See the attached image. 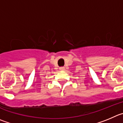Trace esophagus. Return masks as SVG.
Here are the masks:
<instances>
[{
	"instance_id": "obj_1",
	"label": "esophagus",
	"mask_w": 123,
	"mask_h": 123,
	"mask_svg": "<svg viewBox=\"0 0 123 123\" xmlns=\"http://www.w3.org/2000/svg\"><path fill=\"white\" fill-rule=\"evenodd\" d=\"M59 70H60L61 71H64L65 70V68H64V67H60V68H59Z\"/></svg>"
}]
</instances>
